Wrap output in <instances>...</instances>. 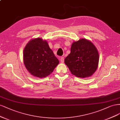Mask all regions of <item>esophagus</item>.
<instances>
[{"instance_id":"esophagus-1","label":"esophagus","mask_w":120,"mask_h":120,"mask_svg":"<svg viewBox=\"0 0 120 120\" xmlns=\"http://www.w3.org/2000/svg\"><path fill=\"white\" fill-rule=\"evenodd\" d=\"M60 60L61 62L62 63H64V57H62L60 58Z\"/></svg>"}]
</instances>
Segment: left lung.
Wrapping results in <instances>:
<instances>
[{
	"label": "left lung",
	"instance_id": "8db88e82",
	"mask_svg": "<svg viewBox=\"0 0 120 120\" xmlns=\"http://www.w3.org/2000/svg\"><path fill=\"white\" fill-rule=\"evenodd\" d=\"M98 50L91 42L81 39L73 42L64 62L73 75L80 78L92 76L99 63Z\"/></svg>",
	"mask_w": 120,
	"mask_h": 120
}]
</instances>
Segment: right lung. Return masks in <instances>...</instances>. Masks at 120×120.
<instances>
[{
    "mask_svg": "<svg viewBox=\"0 0 120 120\" xmlns=\"http://www.w3.org/2000/svg\"><path fill=\"white\" fill-rule=\"evenodd\" d=\"M23 60L27 70L39 78L50 74L59 63L47 42L40 38L31 40L26 45Z\"/></svg>",
    "mask_w": 120,
    "mask_h": 120,
    "instance_id": "obj_1",
    "label": "right lung"
}]
</instances>
